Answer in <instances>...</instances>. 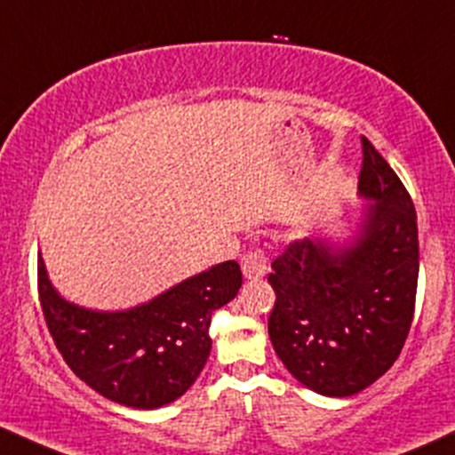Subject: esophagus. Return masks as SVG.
Segmentation results:
<instances>
[{"instance_id":"1","label":"esophagus","mask_w":455,"mask_h":455,"mask_svg":"<svg viewBox=\"0 0 455 455\" xmlns=\"http://www.w3.org/2000/svg\"><path fill=\"white\" fill-rule=\"evenodd\" d=\"M270 270V259L264 251H251L242 261V272L246 279H261Z\"/></svg>"}]
</instances>
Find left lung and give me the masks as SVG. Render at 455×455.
Instances as JSON below:
<instances>
[{
	"label": "left lung",
	"mask_w": 455,
	"mask_h": 455,
	"mask_svg": "<svg viewBox=\"0 0 455 455\" xmlns=\"http://www.w3.org/2000/svg\"><path fill=\"white\" fill-rule=\"evenodd\" d=\"M360 196L366 207L347 246L294 242L272 261V347L309 390L351 396L395 364L414 318L417 212L388 161L362 137Z\"/></svg>",
	"instance_id": "1"
}]
</instances>
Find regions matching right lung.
<instances>
[{"instance_id":"obj_1","label":"right lung","mask_w":455,"mask_h":455,"mask_svg":"<svg viewBox=\"0 0 455 455\" xmlns=\"http://www.w3.org/2000/svg\"><path fill=\"white\" fill-rule=\"evenodd\" d=\"M38 300L67 366L107 399L137 410L172 403L189 390L212 351V314L242 288L237 261L212 266L124 312L65 300L38 255Z\"/></svg>"}]
</instances>
